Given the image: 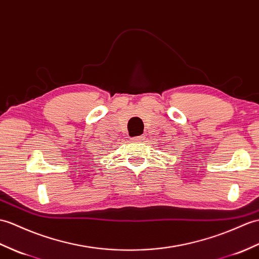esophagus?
Masks as SVG:
<instances>
[{
  "label": "esophagus",
  "mask_w": 259,
  "mask_h": 259,
  "mask_svg": "<svg viewBox=\"0 0 259 259\" xmlns=\"http://www.w3.org/2000/svg\"><path fill=\"white\" fill-rule=\"evenodd\" d=\"M144 135H141V136H138V137H134L132 138V140L134 141H136V142H141V141H143L144 140Z\"/></svg>",
  "instance_id": "1"
}]
</instances>
